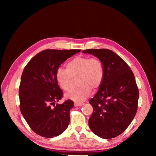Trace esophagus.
Masks as SVG:
<instances>
[{
    "label": "esophagus",
    "mask_w": 156,
    "mask_h": 156,
    "mask_svg": "<svg viewBox=\"0 0 156 156\" xmlns=\"http://www.w3.org/2000/svg\"><path fill=\"white\" fill-rule=\"evenodd\" d=\"M84 105V103H78V102H75L74 103V105L75 107H79V106H81Z\"/></svg>",
    "instance_id": "34e87169"
}]
</instances>
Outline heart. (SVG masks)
Listing matches in <instances>:
<instances>
[{"instance_id": "1", "label": "heart", "mask_w": 156, "mask_h": 156, "mask_svg": "<svg viewBox=\"0 0 156 156\" xmlns=\"http://www.w3.org/2000/svg\"><path fill=\"white\" fill-rule=\"evenodd\" d=\"M77 79L79 87L66 94L67 98L75 101H81L91 93L92 88H100L104 78V68L101 60L98 57L77 56L66 64V69L58 68L56 79L64 90L72 88L73 79Z\"/></svg>"}]
</instances>
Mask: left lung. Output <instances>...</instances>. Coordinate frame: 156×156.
<instances>
[{
  "instance_id": "1",
  "label": "left lung",
  "mask_w": 156,
  "mask_h": 156,
  "mask_svg": "<svg viewBox=\"0 0 156 156\" xmlns=\"http://www.w3.org/2000/svg\"><path fill=\"white\" fill-rule=\"evenodd\" d=\"M83 52L100 58L104 68L103 82L89 101L93 107L89 127L101 138H115L127 129L137 111L139 92L133 73L111 50L90 49Z\"/></svg>"
}]
</instances>
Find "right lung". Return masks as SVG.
Here are the masks:
<instances>
[{"label":"right lung","instance_id":"obj_1","mask_svg":"<svg viewBox=\"0 0 156 156\" xmlns=\"http://www.w3.org/2000/svg\"><path fill=\"white\" fill-rule=\"evenodd\" d=\"M79 49L42 51L26 65L19 88L21 114L32 130L41 136L53 138L60 135L69 123L73 101L55 103L63 97L56 79L60 66Z\"/></svg>","mask_w":156,"mask_h":156}]
</instances>
